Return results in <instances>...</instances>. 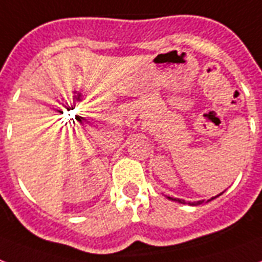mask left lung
Masks as SVG:
<instances>
[{
	"label": "left lung",
	"mask_w": 262,
	"mask_h": 262,
	"mask_svg": "<svg viewBox=\"0 0 262 262\" xmlns=\"http://www.w3.org/2000/svg\"><path fill=\"white\" fill-rule=\"evenodd\" d=\"M221 193H223V192H221ZM221 193H220V195H221ZM220 195H217V196H220ZM217 196H213L211 199H209L207 202H210V201L215 199ZM166 198L169 199V201H173V202H177V203H183V205H189V206H196V205H201V203L203 202V201H198V202H188V203H187L184 199H179V198H171V196H166Z\"/></svg>",
	"instance_id": "8db88e82"
}]
</instances>
